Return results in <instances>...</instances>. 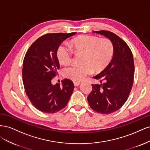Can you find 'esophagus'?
<instances>
[{"label":"esophagus","instance_id":"esophagus-1","mask_svg":"<svg viewBox=\"0 0 150 150\" xmlns=\"http://www.w3.org/2000/svg\"><path fill=\"white\" fill-rule=\"evenodd\" d=\"M81 83L79 82H74V85L75 86H78Z\"/></svg>","mask_w":150,"mask_h":150}]
</instances>
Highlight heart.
<instances>
[{
  "mask_svg": "<svg viewBox=\"0 0 150 150\" xmlns=\"http://www.w3.org/2000/svg\"><path fill=\"white\" fill-rule=\"evenodd\" d=\"M70 47L61 44L57 47L56 55L62 64L69 63L72 57V52L83 54V65H71L64 68L63 74L66 78L74 81H81L94 71L103 70L110 63L114 54V46L111 40L100 39L96 36L82 35L72 39Z\"/></svg>",
  "mask_w": 150,
  "mask_h": 150,
  "instance_id": "heart-1",
  "label": "heart"
}]
</instances>
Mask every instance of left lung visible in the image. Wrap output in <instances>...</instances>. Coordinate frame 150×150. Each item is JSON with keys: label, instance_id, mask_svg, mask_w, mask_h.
Here are the masks:
<instances>
[{"label": "left lung", "instance_id": "1", "mask_svg": "<svg viewBox=\"0 0 150 150\" xmlns=\"http://www.w3.org/2000/svg\"><path fill=\"white\" fill-rule=\"evenodd\" d=\"M108 38L114 46L111 61L101 72L93 77L100 84H92L88 96L90 107L101 114L108 115L120 109L128 98L134 74L133 54L119 36L108 30L94 31Z\"/></svg>", "mask_w": 150, "mask_h": 150}]
</instances>
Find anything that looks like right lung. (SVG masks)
I'll list each match as a JSON object with an SVG mask.
<instances>
[{
  "mask_svg": "<svg viewBox=\"0 0 150 150\" xmlns=\"http://www.w3.org/2000/svg\"><path fill=\"white\" fill-rule=\"evenodd\" d=\"M76 33L46 34L38 39L27 51L23 62L22 79L27 96L33 105L45 113H54L65 108L74 86L64 79L52 85L59 62L56 52L59 46Z\"/></svg>",
  "mask_w": 150,
  "mask_h": 150,
  "instance_id": "right-lung-1",
  "label": "right lung"
}]
</instances>
